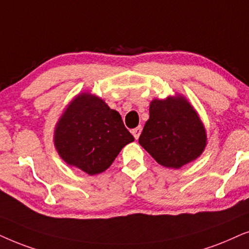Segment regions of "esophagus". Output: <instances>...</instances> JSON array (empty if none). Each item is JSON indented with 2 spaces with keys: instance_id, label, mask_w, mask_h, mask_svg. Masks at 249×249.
I'll return each mask as SVG.
<instances>
[{
  "instance_id": "1",
  "label": "esophagus",
  "mask_w": 249,
  "mask_h": 249,
  "mask_svg": "<svg viewBox=\"0 0 249 249\" xmlns=\"http://www.w3.org/2000/svg\"><path fill=\"white\" fill-rule=\"evenodd\" d=\"M141 132H142V126L140 125V126L133 128V130L131 131V133L133 134V137L135 139H139V137H140V134H141Z\"/></svg>"
}]
</instances>
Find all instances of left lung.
Listing matches in <instances>:
<instances>
[{
  "instance_id": "1",
  "label": "left lung",
  "mask_w": 249,
  "mask_h": 249,
  "mask_svg": "<svg viewBox=\"0 0 249 249\" xmlns=\"http://www.w3.org/2000/svg\"><path fill=\"white\" fill-rule=\"evenodd\" d=\"M139 143L159 165L178 170L200 157L207 133L194 106L184 95L175 94L150 102Z\"/></svg>"
}]
</instances>
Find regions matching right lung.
Masks as SVG:
<instances>
[{"mask_svg": "<svg viewBox=\"0 0 249 249\" xmlns=\"http://www.w3.org/2000/svg\"><path fill=\"white\" fill-rule=\"evenodd\" d=\"M133 141L119 112L90 92L79 93L69 102L53 133L62 160L89 175L105 172Z\"/></svg>", "mask_w": 249, "mask_h": 249, "instance_id": "add662e5", "label": "right lung"}]
</instances>
